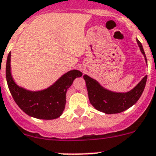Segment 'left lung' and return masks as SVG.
I'll list each match as a JSON object with an SVG mask.
<instances>
[{
    "mask_svg": "<svg viewBox=\"0 0 156 156\" xmlns=\"http://www.w3.org/2000/svg\"><path fill=\"white\" fill-rule=\"evenodd\" d=\"M136 42L140 51L144 56L145 60L147 61L142 44L138 39H136ZM83 79L86 82L91 104L101 112L112 114L123 112L137 102L144 90L147 82V76H145L133 90L127 93H115L106 90L101 87L97 81L87 75L83 76Z\"/></svg>",
    "mask_w": 156,
    "mask_h": 156,
    "instance_id": "1",
    "label": "left lung"
}]
</instances>
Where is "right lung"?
Instances as JSON below:
<instances>
[{
	"label": "right lung",
	"mask_w": 156,
	"mask_h": 156,
	"mask_svg": "<svg viewBox=\"0 0 156 156\" xmlns=\"http://www.w3.org/2000/svg\"><path fill=\"white\" fill-rule=\"evenodd\" d=\"M9 53L6 63V80L12 96L19 107L30 117L52 120L62 115L66 103V92L76 77L82 73L72 70L62 76L54 85L40 91H30L18 87L11 75Z\"/></svg>",
	"instance_id": "add662e5"
}]
</instances>
